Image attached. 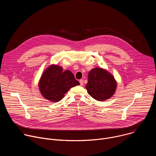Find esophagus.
<instances>
[{
	"label": "esophagus",
	"instance_id": "1",
	"mask_svg": "<svg viewBox=\"0 0 156 156\" xmlns=\"http://www.w3.org/2000/svg\"><path fill=\"white\" fill-rule=\"evenodd\" d=\"M79 82H80L81 86H83V84H84V81H83V80H82V79L80 80L79 81Z\"/></svg>",
	"mask_w": 156,
	"mask_h": 156
}]
</instances>
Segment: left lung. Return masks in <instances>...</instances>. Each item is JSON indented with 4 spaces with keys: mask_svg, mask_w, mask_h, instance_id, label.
<instances>
[{
    "mask_svg": "<svg viewBox=\"0 0 156 156\" xmlns=\"http://www.w3.org/2000/svg\"><path fill=\"white\" fill-rule=\"evenodd\" d=\"M116 87L114 76L102 69H94L88 74L86 88L89 94L97 101H103L112 97Z\"/></svg>",
    "mask_w": 156,
    "mask_h": 156,
    "instance_id": "obj_1",
    "label": "left lung"
}]
</instances>
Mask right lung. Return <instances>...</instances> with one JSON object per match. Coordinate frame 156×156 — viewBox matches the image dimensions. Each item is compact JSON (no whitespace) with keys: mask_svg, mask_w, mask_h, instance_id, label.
Listing matches in <instances>:
<instances>
[{"mask_svg":"<svg viewBox=\"0 0 156 156\" xmlns=\"http://www.w3.org/2000/svg\"><path fill=\"white\" fill-rule=\"evenodd\" d=\"M79 84L80 83L70 71H63L61 66L51 65L42 74L39 87L43 97L57 102L63 98L65 94L71 87Z\"/></svg>","mask_w":156,"mask_h":156,"instance_id":"right-lung-1","label":"right lung"}]
</instances>
